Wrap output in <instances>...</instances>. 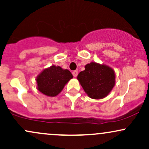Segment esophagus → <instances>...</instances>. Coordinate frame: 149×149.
I'll list each match as a JSON object with an SVG mask.
<instances>
[{
  "label": "esophagus",
  "instance_id": "esophagus-1",
  "mask_svg": "<svg viewBox=\"0 0 149 149\" xmlns=\"http://www.w3.org/2000/svg\"><path fill=\"white\" fill-rule=\"evenodd\" d=\"M72 73H73V76L76 77L77 76H78V71H77V70H76V71H73Z\"/></svg>",
  "mask_w": 149,
  "mask_h": 149
}]
</instances>
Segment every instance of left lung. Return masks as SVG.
Here are the masks:
<instances>
[{
	"instance_id": "obj_1",
	"label": "left lung",
	"mask_w": 149,
	"mask_h": 149,
	"mask_svg": "<svg viewBox=\"0 0 149 149\" xmlns=\"http://www.w3.org/2000/svg\"><path fill=\"white\" fill-rule=\"evenodd\" d=\"M85 93L90 98L100 100L110 93L115 85L116 75L111 68L105 64L91 62L77 76Z\"/></svg>"
}]
</instances>
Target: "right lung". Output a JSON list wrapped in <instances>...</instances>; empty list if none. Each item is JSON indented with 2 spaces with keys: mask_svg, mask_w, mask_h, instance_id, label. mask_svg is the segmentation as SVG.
<instances>
[{
  "mask_svg": "<svg viewBox=\"0 0 149 149\" xmlns=\"http://www.w3.org/2000/svg\"><path fill=\"white\" fill-rule=\"evenodd\" d=\"M71 78L73 75L69 70L52 65L37 76L38 90L46 96L55 97Z\"/></svg>",
  "mask_w": 149,
  "mask_h": 149,
  "instance_id": "right-lung-1",
  "label": "right lung"
}]
</instances>
